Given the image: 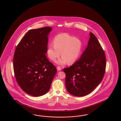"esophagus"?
Masks as SVG:
<instances>
[{
    "mask_svg": "<svg viewBox=\"0 0 121 121\" xmlns=\"http://www.w3.org/2000/svg\"><path fill=\"white\" fill-rule=\"evenodd\" d=\"M61 68L60 67V66H57V70H58V71H60L61 70Z\"/></svg>",
    "mask_w": 121,
    "mask_h": 121,
    "instance_id": "34e87169",
    "label": "esophagus"
}]
</instances>
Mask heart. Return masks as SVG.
<instances>
[{
	"label": "heart",
	"instance_id": "b5f03b06",
	"mask_svg": "<svg viewBox=\"0 0 121 121\" xmlns=\"http://www.w3.org/2000/svg\"><path fill=\"white\" fill-rule=\"evenodd\" d=\"M53 44H50L47 49L49 59L55 61L61 55L62 58L57 63L64 65L66 62L72 64L78 60L82 51V43L80 39L64 33L56 36L53 40Z\"/></svg>",
	"mask_w": 121,
	"mask_h": 121
}]
</instances>
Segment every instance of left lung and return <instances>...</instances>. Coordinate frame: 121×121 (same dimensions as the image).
<instances>
[{
  "label": "left lung",
  "mask_w": 121,
  "mask_h": 121,
  "mask_svg": "<svg viewBox=\"0 0 121 121\" xmlns=\"http://www.w3.org/2000/svg\"><path fill=\"white\" fill-rule=\"evenodd\" d=\"M106 66L104 52L95 35L90 32L88 45L80 59L63 69L67 91L76 96L88 95L101 82Z\"/></svg>",
  "instance_id": "left-lung-1"
}]
</instances>
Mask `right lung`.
<instances>
[{
	"label": "right lung",
	"mask_w": 121,
	"mask_h": 121,
	"mask_svg": "<svg viewBox=\"0 0 121 121\" xmlns=\"http://www.w3.org/2000/svg\"><path fill=\"white\" fill-rule=\"evenodd\" d=\"M50 27L30 30L17 46L13 59V70L20 88L29 95L38 97L49 90L57 73L49 62L47 52Z\"/></svg>",
	"instance_id": "right-lung-1"
}]
</instances>
